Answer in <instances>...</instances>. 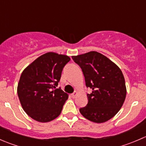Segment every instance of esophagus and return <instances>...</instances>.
Masks as SVG:
<instances>
[{
  "label": "esophagus",
  "instance_id": "esophagus-1",
  "mask_svg": "<svg viewBox=\"0 0 146 146\" xmlns=\"http://www.w3.org/2000/svg\"><path fill=\"white\" fill-rule=\"evenodd\" d=\"M78 95V92H76V91H75L74 92H73V93H72L71 94V97L73 98H75L76 97V95Z\"/></svg>",
  "mask_w": 146,
  "mask_h": 146
}]
</instances>
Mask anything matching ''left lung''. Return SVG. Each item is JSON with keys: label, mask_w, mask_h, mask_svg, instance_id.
Returning a JSON list of instances; mask_svg holds the SVG:
<instances>
[{"label": "left lung", "mask_w": 146, "mask_h": 146, "mask_svg": "<svg viewBox=\"0 0 146 146\" xmlns=\"http://www.w3.org/2000/svg\"><path fill=\"white\" fill-rule=\"evenodd\" d=\"M82 68L86 86L92 89L88 94V103L80 109L85 118L95 123H104L116 115L126 95L122 71L117 65L97 51L73 56Z\"/></svg>", "instance_id": "obj_1"}]
</instances>
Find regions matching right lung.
Instances as JSON below:
<instances>
[{
    "label": "right lung",
    "instance_id": "right-lung-1",
    "mask_svg": "<svg viewBox=\"0 0 146 146\" xmlns=\"http://www.w3.org/2000/svg\"><path fill=\"white\" fill-rule=\"evenodd\" d=\"M70 60L66 55L48 52L24 69L17 85V95L23 109L32 119L45 123L60 115L68 95L56 86Z\"/></svg>",
    "mask_w": 146,
    "mask_h": 146
}]
</instances>
